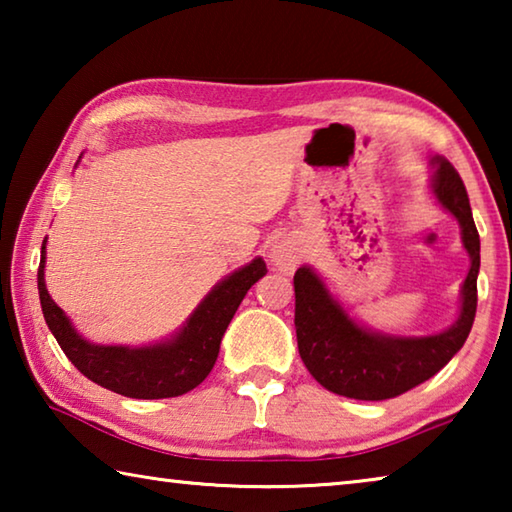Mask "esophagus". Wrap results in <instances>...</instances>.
<instances>
[{
	"label": "esophagus",
	"mask_w": 512,
	"mask_h": 512,
	"mask_svg": "<svg viewBox=\"0 0 512 512\" xmlns=\"http://www.w3.org/2000/svg\"><path fill=\"white\" fill-rule=\"evenodd\" d=\"M271 262L280 268V271L289 273L296 268V264H300V248L296 241L282 239L271 248Z\"/></svg>",
	"instance_id": "34e87169"
}]
</instances>
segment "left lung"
Masks as SVG:
<instances>
[{
  "instance_id": "1",
  "label": "left lung",
  "mask_w": 512,
  "mask_h": 512,
  "mask_svg": "<svg viewBox=\"0 0 512 512\" xmlns=\"http://www.w3.org/2000/svg\"><path fill=\"white\" fill-rule=\"evenodd\" d=\"M433 192L463 228V244L472 257L463 284V307L456 323L443 334L422 339H391L354 325L341 305L329 298L323 282L298 268L296 289V336L300 359L305 361L320 386L352 400L379 402L411 391L445 368L463 348L476 316V275L481 264V241L472 219L470 196L461 176L449 160H436Z\"/></svg>"
}]
</instances>
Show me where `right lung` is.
I'll return each mask as SVG.
<instances>
[{"instance_id":"right-lung-1","label":"right lung","mask_w":512,"mask_h":512,"mask_svg":"<svg viewBox=\"0 0 512 512\" xmlns=\"http://www.w3.org/2000/svg\"><path fill=\"white\" fill-rule=\"evenodd\" d=\"M266 275L264 259H253L223 280L203 305L194 311L187 327L169 343L153 348H117V345H92L83 341L69 325L45 287V241L38 266V293L42 314L60 350L74 363L76 370L94 384L112 393L135 397V400H162L192 391L210 375L219 357L223 332L239 309L248 289Z\"/></svg>"}]
</instances>
